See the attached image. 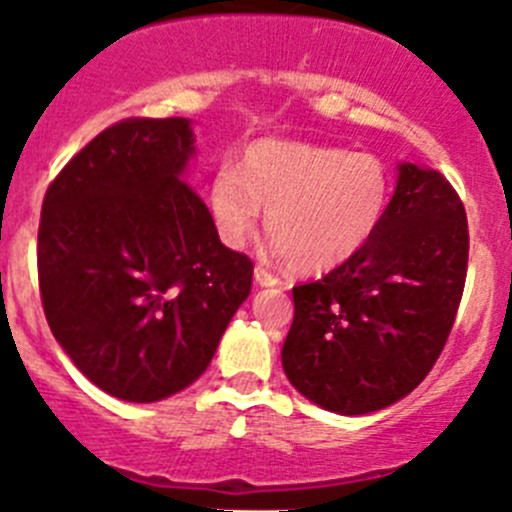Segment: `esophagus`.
<instances>
[{
    "mask_svg": "<svg viewBox=\"0 0 512 512\" xmlns=\"http://www.w3.org/2000/svg\"><path fill=\"white\" fill-rule=\"evenodd\" d=\"M255 283L262 285V288H275V285H283V280H280L278 275H272L270 270H265V267L257 265L255 267Z\"/></svg>",
    "mask_w": 512,
    "mask_h": 512,
    "instance_id": "obj_1",
    "label": "esophagus"
}]
</instances>
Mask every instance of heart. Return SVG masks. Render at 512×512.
Listing matches in <instances>:
<instances>
[{"label":"heart","mask_w":512,"mask_h":512,"mask_svg":"<svg viewBox=\"0 0 512 512\" xmlns=\"http://www.w3.org/2000/svg\"><path fill=\"white\" fill-rule=\"evenodd\" d=\"M391 179L374 154L321 143L262 138L240 169L222 164L209 186L219 240L242 250L267 212L272 245L293 270L326 272L364 250L379 232Z\"/></svg>","instance_id":"heart-1"}]
</instances>
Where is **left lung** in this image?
Segmentation results:
<instances>
[{
    "label": "left lung",
    "instance_id": "left-lung-1",
    "mask_svg": "<svg viewBox=\"0 0 512 512\" xmlns=\"http://www.w3.org/2000/svg\"><path fill=\"white\" fill-rule=\"evenodd\" d=\"M467 214L439 171L399 164L379 232L326 278L293 288L283 346L290 384L318 407L358 417L412 394L460 308Z\"/></svg>",
    "mask_w": 512,
    "mask_h": 512
}]
</instances>
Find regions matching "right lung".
<instances>
[{"label":"right lung","instance_id":"1","mask_svg":"<svg viewBox=\"0 0 512 512\" xmlns=\"http://www.w3.org/2000/svg\"><path fill=\"white\" fill-rule=\"evenodd\" d=\"M189 118H128L57 174L42 202L37 272L50 331L105 394L136 404L212 364L252 288V260L219 242L184 181Z\"/></svg>","mask_w":512,"mask_h":512}]
</instances>
